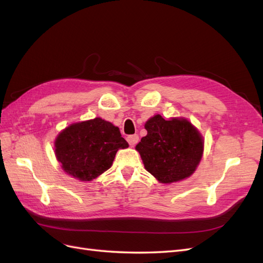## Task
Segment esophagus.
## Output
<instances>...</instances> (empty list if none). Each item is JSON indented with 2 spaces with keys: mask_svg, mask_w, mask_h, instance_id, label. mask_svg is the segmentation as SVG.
<instances>
[{
  "mask_svg": "<svg viewBox=\"0 0 263 263\" xmlns=\"http://www.w3.org/2000/svg\"><path fill=\"white\" fill-rule=\"evenodd\" d=\"M127 141H128V144L130 145V147H135V146H136L137 142L139 141L138 135H130V136L127 137Z\"/></svg>",
  "mask_w": 263,
  "mask_h": 263,
  "instance_id": "obj_1",
  "label": "esophagus"
}]
</instances>
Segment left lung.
I'll return each mask as SVG.
<instances>
[{
    "label": "left lung",
    "mask_w": 263,
    "mask_h": 263,
    "mask_svg": "<svg viewBox=\"0 0 263 263\" xmlns=\"http://www.w3.org/2000/svg\"><path fill=\"white\" fill-rule=\"evenodd\" d=\"M147 135L136 150L145 169L160 183H173L192 176L200 163L204 141L202 135L185 118L155 115L145 124Z\"/></svg>",
    "instance_id": "left-lung-1"
}]
</instances>
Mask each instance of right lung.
Here are the masks:
<instances>
[{
	"label": "right lung",
	"instance_id": "1",
	"mask_svg": "<svg viewBox=\"0 0 263 263\" xmlns=\"http://www.w3.org/2000/svg\"><path fill=\"white\" fill-rule=\"evenodd\" d=\"M127 147L118 127L101 117L68 126L54 141L55 157L63 171L84 182L108 170L117 150Z\"/></svg>",
	"mask_w": 263,
	"mask_h": 263
}]
</instances>
